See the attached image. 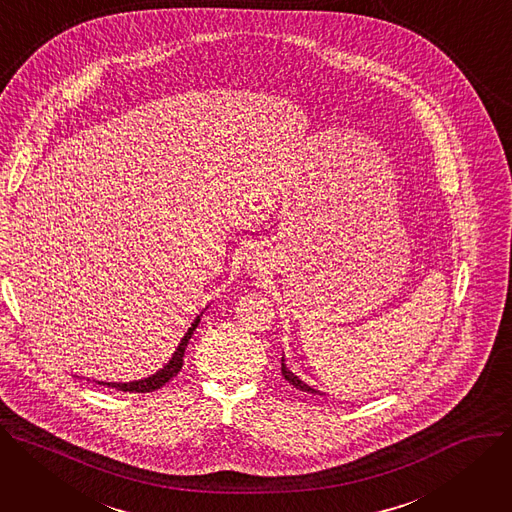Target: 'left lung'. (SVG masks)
<instances>
[{
	"label": "left lung",
	"instance_id": "obj_1",
	"mask_svg": "<svg viewBox=\"0 0 512 512\" xmlns=\"http://www.w3.org/2000/svg\"><path fill=\"white\" fill-rule=\"evenodd\" d=\"M282 364H280V372H282V376H285V380H289L295 388H299V390H303V392H311V394H323V392H319V390H315L313 386H309L307 382H303L295 372H291L289 368H287V364H285V356H282V360H280Z\"/></svg>",
	"mask_w": 512,
	"mask_h": 512
}]
</instances>
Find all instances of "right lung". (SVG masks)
<instances>
[{
  "instance_id": "obj_1",
  "label": "right lung",
  "mask_w": 512,
  "mask_h": 512,
  "mask_svg": "<svg viewBox=\"0 0 512 512\" xmlns=\"http://www.w3.org/2000/svg\"><path fill=\"white\" fill-rule=\"evenodd\" d=\"M203 315V313H201ZM201 315H197V319L191 323V327L187 329V333L183 335L181 344L177 346L173 358H170L158 372L150 374L148 378H142V380H132V382H103V380H95L97 384H103V386H109V388H118V390H124V392H152V390H158L160 386H164L170 378L177 376L179 370L183 368V356H185V348L189 344V339L193 335V331L197 329L199 321H201Z\"/></svg>"
}]
</instances>
